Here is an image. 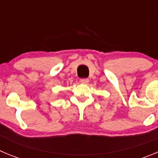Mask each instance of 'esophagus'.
<instances>
[{
  "label": "esophagus",
  "mask_w": 158,
  "mask_h": 158,
  "mask_svg": "<svg viewBox=\"0 0 158 158\" xmlns=\"http://www.w3.org/2000/svg\"><path fill=\"white\" fill-rule=\"evenodd\" d=\"M89 79H82L80 80V82L82 84H87L89 82Z\"/></svg>",
  "instance_id": "obj_1"
}]
</instances>
